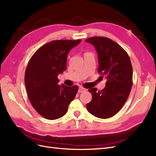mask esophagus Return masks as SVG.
Returning a JSON list of instances; mask_svg holds the SVG:
<instances>
[{
	"mask_svg": "<svg viewBox=\"0 0 156 156\" xmlns=\"http://www.w3.org/2000/svg\"><path fill=\"white\" fill-rule=\"evenodd\" d=\"M86 90H87V89L84 88H83V87H79L78 92H79V93H82V92H84V91H86Z\"/></svg>",
	"mask_w": 156,
	"mask_h": 156,
	"instance_id": "esophagus-1",
	"label": "esophagus"
}]
</instances>
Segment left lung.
I'll list each match as a JSON object with an SVG mask.
<instances>
[{"instance_id": "1", "label": "left lung", "mask_w": 156, "mask_h": 156, "mask_svg": "<svg viewBox=\"0 0 156 156\" xmlns=\"http://www.w3.org/2000/svg\"><path fill=\"white\" fill-rule=\"evenodd\" d=\"M92 44L98 56V73L107 79L105 87L97 91L90 88L91 101L87 108L92 115L100 119L111 118L119 112L128 98L133 84V68L126 51L115 41L102 36L85 40Z\"/></svg>"}]
</instances>
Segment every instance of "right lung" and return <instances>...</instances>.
I'll return each mask as SVG.
<instances>
[{"instance_id":"1","label":"right lung","mask_w":156,"mask_h":156,"mask_svg":"<svg viewBox=\"0 0 156 156\" xmlns=\"http://www.w3.org/2000/svg\"><path fill=\"white\" fill-rule=\"evenodd\" d=\"M81 40L51 41L37 49L28 63L25 83L34 109L45 119H60L68 111L78 87L59 85V73L66 69L67 56Z\"/></svg>"}]
</instances>
